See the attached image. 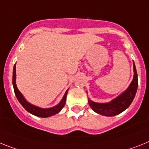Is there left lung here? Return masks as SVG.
I'll return each instance as SVG.
<instances>
[{
    "label": "left lung",
    "instance_id": "1",
    "mask_svg": "<svg viewBox=\"0 0 149 149\" xmlns=\"http://www.w3.org/2000/svg\"><path fill=\"white\" fill-rule=\"evenodd\" d=\"M134 78L130 82L128 88L123 91L121 94L112 100L109 103H97L92 101L88 98V104L91 108L97 113L104 116H115L127 109L130 107L132 101L135 97L136 93L138 87V76L134 62Z\"/></svg>",
    "mask_w": 149,
    "mask_h": 149
}]
</instances>
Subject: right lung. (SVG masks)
Wrapping results in <instances>:
<instances>
[{
	"mask_svg": "<svg viewBox=\"0 0 149 149\" xmlns=\"http://www.w3.org/2000/svg\"><path fill=\"white\" fill-rule=\"evenodd\" d=\"M16 70H15V64L13 67V85L14 88V92H15V96L17 97L19 103L22 104L23 107H24L28 112L31 114L36 116L37 117H41V118H48L50 116H52L54 115H56L58 112H61L63 107H64L66 103V99H67V92L69 88L66 91L65 94H64V97H62L61 100L59 102L56 106L50 108H41V107H37L34 106L31 103H30L29 102L27 101V100L24 98L22 94L19 91L18 89L17 85H16Z\"/></svg>",
	"mask_w": 149,
	"mask_h": 149,
	"instance_id": "add662e5",
	"label": "right lung"
}]
</instances>
